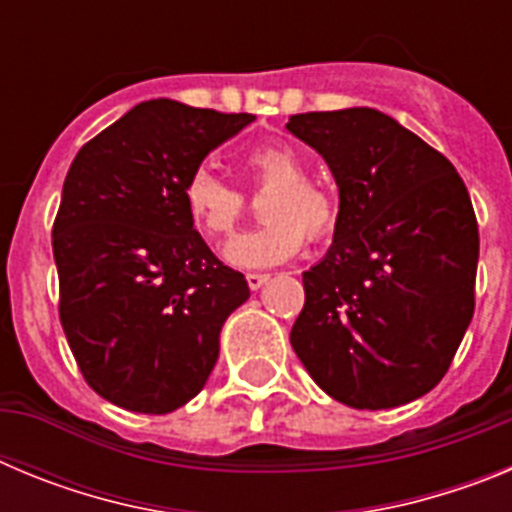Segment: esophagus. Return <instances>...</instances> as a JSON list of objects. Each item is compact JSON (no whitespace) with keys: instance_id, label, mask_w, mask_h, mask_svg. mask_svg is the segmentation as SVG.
<instances>
[{"instance_id":"esophagus-1","label":"esophagus","mask_w":512,"mask_h":512,"mask_svg":"<svg viewBox=\"0 0 512 512\" xmlns=\"http://www.w3.org/2000/svg\"><path fill=\"white\" fill-rule=\"evenodd\" d=\"M246 282L251 289H261L266 282H269V274H261V271H251V274H246Z\"/></svg>"}]
</instances>
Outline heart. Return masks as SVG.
<instances>
[{
    "label": "heart",
    "instance_id": "b5f03b06",
    "mask_svg": "<svg viewBox=\"0 0 512 512\" xmlns=\"http://www.w3.org/2000/svg\"><path fill=\"white\" fill-rule=\"evenodd\" d=\"M251 189H269L261 200L266 223L228 246V261L243 269H264L292 259L305 238L325 241L341 223V202L328 187L307 179L305 158L289 143H264L243 156ZM189 223L210 243H223L246 215V197L215 171L194 169L182 187Z\"/></svg>",
    "mask_w": 512,
    "mask_h": 512
}]
</instances>
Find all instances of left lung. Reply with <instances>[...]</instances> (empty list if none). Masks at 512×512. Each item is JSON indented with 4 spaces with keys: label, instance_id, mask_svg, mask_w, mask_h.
Returning <instances> with one entry per match:
<instances>
[{
    "label": "left lung",
    "instance_id": "left-lung-1",
    "mask_svg": "<svg viewBox=\"0 0 512 512\" xmlns=\"http://www.w3.org/2000/svg\"><path fill=\"white\" fill-rule=\"evenodd\" d=\"M330 166L341 223L302 274L289 341L310 377L356 410L397 408L449 372L474 315L479 230L451 161L369 107L292 115Z\"/></svg>",
    "mask_w": 512,
    "mask_h": 512
}]
</instances>
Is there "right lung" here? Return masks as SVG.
Segmentation results:
<instances>
[{"mask_svg":"<svg viewBox=\"0 0 512 512\" xmlns=\"http://www.w3.org/2000/svg\"><path fill=\"white\" fill-rule=\"evenodd\" d=\"M256 117L140 102L81 146L53 223L58 315L81 377L112 405L164 415L205 387L248 284L189 223L182 187Z\"/></svg>","mask_w":512,"mask_h":512,"instance_id":"1","label":"right lung"}]
</instances>
